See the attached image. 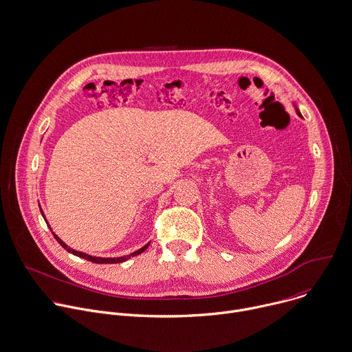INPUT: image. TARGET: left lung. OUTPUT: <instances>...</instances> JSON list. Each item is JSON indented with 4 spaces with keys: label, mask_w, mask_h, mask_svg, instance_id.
<instances>
[{
    "label": "left lung",
    "mask_w": 352,
    "mask_h": 352,
    "mask_svg": "<svg viewBox=\"0 0 352 352\" xmlns=\"http://www.w3.org/2000/svg\"><path fill=\"white\" fill-rule=\"evenodd\" d=\"M296 111H297V114H298V116H300V117H302V116H301V113H300V111H298V109H296Z\"/></svg>",
    "instance_id": "1"
}]
</instances>
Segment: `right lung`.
<instances>
[{"label": "right lung", "mask_w": 352, "mask_h": 352, "mask_svg": "<svg viewBox=\"0 0 352 352\" xmlns=\"http://www.w3.org/2000/svg\"><path fill=\"white\" fill-rule=\"evenodd\" d=\"M41 214H43V210H41ZM43 217H44V214H43ZM45 219V218H44ZM47 222V221H45ZM54 233V232H52ZM54 238L58 241V243L65 249V250H67L69 253H72V254H74V256H77V257H81V258H84V260H88V261H91V263H95V264H117V263H123V261H127L129 258H131V257H134V256H138V254H141V253H144L148 248H149V243L148 245H145L144 248H141L140 250H137V252H134V253H131V254H129V256H123V257H116V258H100V257H92V256H89V254H85V253H81V252H77V250H74V249H72V248H69L65 242H62L60 241V238H58L55 233H54Z\"/></svg>", "instance_id": "add662e5"}]
</instances>
